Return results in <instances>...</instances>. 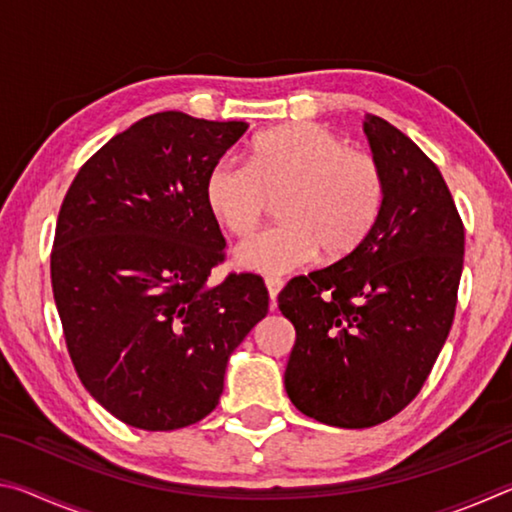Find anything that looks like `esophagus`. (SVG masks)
Here are the masks:
<instances>
[{
	"label": "esophagus",
	"instance_id": "34e87169",
	"mask_svg": "<svg viewBox=\"0 0 512 512\" xmlns=\"http://www.w3.org/2000/svg\"><path fill=\"white\" fill-rule=\"evenodd\" d=\"M284 282L280 277H266V289H268V296H271V305L275 307V300H277V293L282 291Z\"/></svg>",
	"mask_w": 512,
	"mask_h": 512
}]
</instances>
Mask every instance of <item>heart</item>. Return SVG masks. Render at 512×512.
I'll use <instances>...</instances> for the list:
<instances>
[{
    "mask_svg": "<svg viewBox=\"0 0 512 512\" xmlns=\"http://www.w3.org/2000/svg\"><path fill=\"white\" fill-rule=\"evenodd\" d=\"M205 198L232 235L246 237L280 198L282 223L241 241V268L282 275L320 255L339 259L357 250L384 210L386 180L375 155L348 149L327 126L273 128L250 144L248 164L221 158L207 173Z\"/></svg>",
    "mask_w": 512,
    "mask_h": 512,
    "instance_id": "b5f03b06",
    "label": "heart"
}]
</instances>
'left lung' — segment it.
Returning <instances> with one entry per match:
<instances>
[{"label":"left lung","mask_w":512,"mask_h":512,"mask_svg":"<svg viewBox=\"0 0 512 512\" xmlns=\"http://www.w3.org/2000/svg\"><path fill=\"white\" fill-rule=\"evenodd\" d=\"M386 198L354 253L280 291L296 327L284 388L300 413L366 429L409 406L454 323L465 228L422 149L377 115L363 121Z\"/></svg>","instance_id":"8db88e82"}]
</instances>
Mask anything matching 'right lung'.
<instances>
[{
  "label": "right lung",
  "mask_w": 512,
  "mask_h": 512,
  "mask_svg": "<svg viewBox=\"0 0 512 512\" xmlns=\"http://www.w3.org/2000/svg\"><path fill=\"white\" fill-rule=\"evenodd\" d=\"M246 131L155 112L103 144L60 205L51 287L67 352L85 391L131 427L210 415L228 357L268 314L255 273L207 284L225 259L207 173Z\"/></svg>",
  "instance_id": "1"
}]
</instances>
